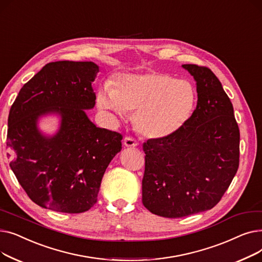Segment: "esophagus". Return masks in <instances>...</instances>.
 I'll return each instance as SVG.
<instances>
[{"label": "esophagus", "instance_id": "obj_1", "mask_svg": "<svg viewBox=\"0 0 262 262\" xmlns=\"http://www.w3.org/2000/svg\"><path fill=\"white\" fill-rule=\"evenodd\" d=\"M123 143L126 147H135V146H138L139 144L138 141H136L134 138H132V137H125L123 140Z\"/></svg>", "mask_w": 262, "mask_h": 262}]
</instances>
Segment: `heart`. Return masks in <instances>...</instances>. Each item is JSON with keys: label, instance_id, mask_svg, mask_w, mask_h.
Listing matches in <instances>:
<instances>
[{"label": "heart", "instance_id": "b5f03b06", "mask_svg": "<svg viewBox=\"0 0 262 262\" xmlns=\"http://www.w3.org/2000/svg\"><path fill=\"white\" fill-rule=\"evenodd\" d=\"M98 106L117 116L136 114L135 125L149 139H166L189 121L196 104V91L187 80L158 72L126 74L115 89L106 86L96 96Z\"/></svg>", "mask_w": 262, "mask_h": 262}]
</instances>
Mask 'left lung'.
<instances>
[{"mask_svg":"<svg viewBox=\"0 0 262 262\" xmlns=\"http://www.w3.org/2000/svg\"><path fill=\"white\" fill-rule=\"evenodd\" d=\"M182 67L196 82V108L174 135L143 143L142 203L172 219L213 208L239 167L240 132L222 84L208 68Z\"/></svg>","mask_w":262,"mask_h":262,"instance_id":"1","label":"left lung"}]
</instances>
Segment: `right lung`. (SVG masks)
Masks as SVG:
<instances>
[{"mask_svg":"<svg viewBox=\"0 0 262 262\" xmlns=\"http://www.w3.org/2000/svg\"><path fill=\"white\" fill-rule=\"evenodd\" d=\"M99 66L92 61L46 64L21 88L8 116L9 166L40 207L66 213L89 210L98 201L103 175L122 148V135L96 127L86 110ZM60 127L46 135L37 126L47 115Z\"/></svg>","mask_w":262,"mask_h":262,"instance_id":"right-lung-1","label":"right lung"}]
</instances>
